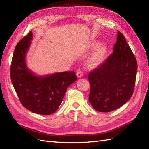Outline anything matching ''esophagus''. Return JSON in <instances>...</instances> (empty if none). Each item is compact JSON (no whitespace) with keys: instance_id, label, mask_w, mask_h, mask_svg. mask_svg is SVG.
Instances as JSON below:
<instances>
[{"instance_id":"esophagus-1","label":"esophagus","mask_w":149,"mask_h":149,"mask_svg":"<svg viewBox=\"0 0 149 149\" xmlns=\"http://www.w3.org/2000/svg\"><path fill=\"white\" fill-rule=\"evenodd\" d=\"M77 76L78 78H81L83 76V72L81 70H79L77 72Z\"/></svg>"}]
</instances>
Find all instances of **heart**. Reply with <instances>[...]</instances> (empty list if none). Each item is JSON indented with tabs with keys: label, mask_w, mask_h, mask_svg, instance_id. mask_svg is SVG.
Instances as JSON below:
<instances>
[{
	"label": "heart",
	"mask_w": 149,
	"mask_h": 149,
	"mask_svg": "<svg viewBox=\"0 0 149 149\" xmlns=\"http://www.w3.org/2000/svg\"><path fill=\"white\" fill-rule=\"evenodd\" d=\"M101 45V43L97 41H94L90 43L88 46H87V49L89 51H93L94 49H96L97 47V49L94 52V54L88 60V65L91 68H95L101 65L102 62H103L105 56L106 54V51H107V48L104 45ZM100 46V47L98 46Z\"/></svg>",
	"instance_id": "obj_1"
}]
</instances>
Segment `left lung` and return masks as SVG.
<instances>
[{"mask_svg":"<svg viewBox=\"0 0 149 149\" xmlns=\"http://www.w3.org/2000/svg\"><path fill=\"white\" fill-rule=\"evenodd\" d=\"M136 71L135 57L123 34L118 31L113 53L88 75L89 101L94 109L110 112L128 102L134 91Z\"/></svg>","mask_w":149,"mask_h":149,"instance_id":"obj_1","label":"left lung"}]
</instances>
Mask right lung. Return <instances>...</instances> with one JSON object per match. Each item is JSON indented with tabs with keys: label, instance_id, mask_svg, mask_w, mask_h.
Here are the masks:
<instances>
[{
	"label": "right lung",
	"instance_id": "right-lung-1",
	"mask_svg": "<svg viewBox=\"0 0 149 149\" xmlns=\"http://www.w3.org/2000/svg\"><path fill=\"white\" fill-rule=\"evenodd\" d=\"M33 39L30 31L17 44L10 66V79L22 106L43 115L55 113L67 87L77 80L75 72L67 71L39 76L30 70L26 55Z\"/></svg>",
	"mask_w": 149,
	"mask_h": 149
}]
</instances>
